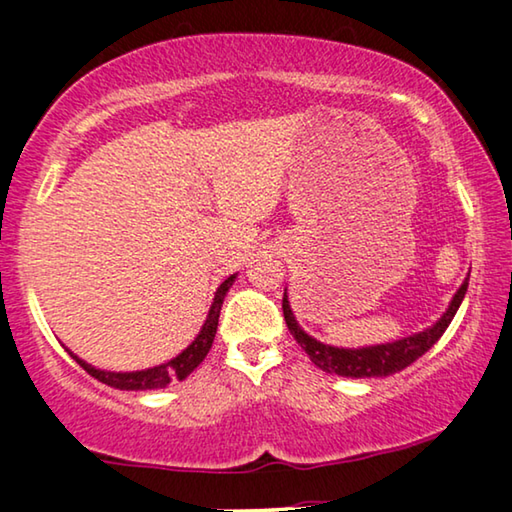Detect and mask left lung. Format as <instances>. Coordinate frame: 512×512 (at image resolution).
Segmentation results:
<instances>
[{"instance_id": "8db88e82", "label": "left lung", "mask_w": 512, "mask_h": 512, "mask_svg": "<svg viewBox=\"0 0 512 512\" xmlns=\"http://www.w3.org/2000/svg\"><path fill=\"white\" fill-rule=\"evenodd\" d=\"M466 288H469V274H466L464 284L457 288V293L453 295V300H450L448 309L443 311L439 321L429 325V328H425L422 332L402 337L397 339V342L360 346V348L330 346L307 335V332L300 328V323L295 321L286 291H284V300H281V309H284L286 325L288 330H291V335L295 337V342L305 348L309 360L314 362L316 367H321L323 372L328 374L348 376V379H374V376H390V374L402 372V369L409 367L411 362H416L420 355H425L429 348L439 342L450 321L455 318L459 305H462Z\"/></svg>"}]
</instances>
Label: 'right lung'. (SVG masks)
Returning a JSON list of instances; mask_svg holds the SVG:
<instances>
[{
	"label": "right lung",
	"instance_id": "add662e5",
	"mask_svg": "<svg viewBox=\"0 0 512 512\" xmlns=\"http://www.w3.org/2000/svg\"><path fill=\"white\" fill-rule=\"evenodd\" d=\"M233 281H235V274H231L226 281H221L217 293H214L210 314H207L201 332H198L194 342L184 348L180 355H175L173 360L164 362V365L140 369V372H106V369H96L92 365H87V362L80 360L76 353H71V351L69 353L87 374L94 376L96 381L106 383V385H110V388H117V390H154V388H166V385L175 379L184 381L198 365H201V362L205 360V355L210 353L214 335H217L219 311H221V305H224L228 288L233 286Z\"/></svg>",
	"mask_w": 512,
	"mask_h": 512
}]
</instances>
